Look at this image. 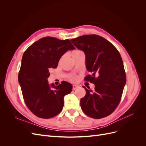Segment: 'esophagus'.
<instances>
[{
	"mask_svg": "<svg viewBox=\"0 0 146 146\" xmlns=\"http://www.w3.org/2000/svg\"><path fill=\"white\" fill-rule=\"evenodd\" d=\"M78 87V85H74L73 86H72V89H73V90H75L76 89H77V88Z\"/></svg>",
	"mask_w": 146,
	"mask_h": 146,
	"instance_id": "obj_1",
	"label": "esophagus"
}]
</instances>
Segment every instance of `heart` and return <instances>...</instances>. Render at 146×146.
I'll return each instance as SVG.
<instances>
[{
    "label": "heart",
    "mask_w": 146,
    "mask_h": 146,
    "mask_svg": "<svg viewBox=\"0 0 146 146\" xmlns=\"http://www.w3.org/2000/svg\"><path fill=\"white\" fill-rule=\"evenodd\" d=\"M82 53H83V52L80 50H75L72 52V56L76 55H77L79 54H82ZM70 80H72L73 82H76L77 80V77L76 76H72L70 77Z\"/></svg>",
    "instance_id": "heart-1"
}]
</instances>
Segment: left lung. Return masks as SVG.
Wrapping results in <instances>:
<instances>
[{
  "label": "left lung",
  "instance_id": "left-lung-1",
  "mask_svg": "<svg viewBox=\"0 0 146 146\" xmlns=\"http://www.w3.org/2000/svg\"><path fill=\"white\" fill-rule=\"evenodd\" d=\"M70 41L85 53L86 69L92 73L85 79L95 85L93 91L83 86L86 95L80 100L82 111L92 118L107 117L120 102L126 83L121 56L111 42L99 35H85Z\"/></svg>",
  "mask_w": 146,
  "mask_h": 146
}]
</instances>
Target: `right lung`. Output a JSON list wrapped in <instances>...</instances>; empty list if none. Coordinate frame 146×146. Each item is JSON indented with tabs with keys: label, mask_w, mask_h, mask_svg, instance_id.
<instances>
[{
	"label": "right lung",
	"mask_w": 146,
	"mask_h": 146,
	"mask_svg": "<svg viewBox=\"0 0 146 146\" xmlns=\"http://www.w3.org/2000/svg\"><path fill=\"white\" fill-rule=\"evenodd\" d=\"M75 48L69 39L44 37L24 53L18 81L25 103L35 116L48 119L62 111L64 97L70 93L72 86L65 81L50 85L47 78L49 69L57 67L61 56Z\"/></svg>",
	"instance_id": "1"
}]
</instances>
